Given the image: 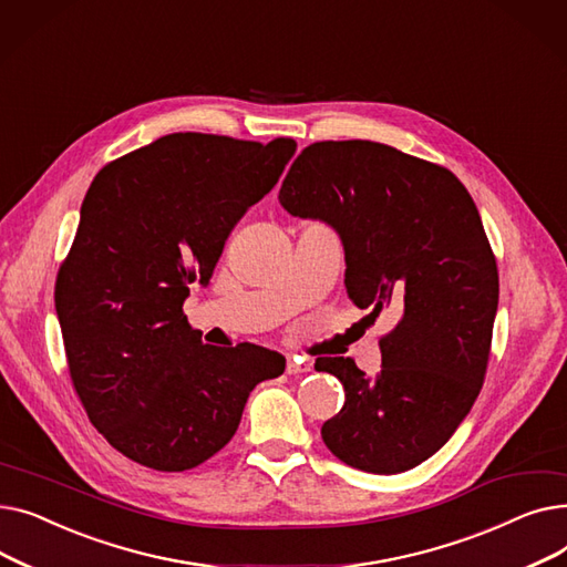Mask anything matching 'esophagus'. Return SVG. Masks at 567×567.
<instances>
[{"label": "esophagus", "instance_id": "esophagus-1", "mask_svg": "<svg viewBox=\"0 0 567 567\" xmlns=\"http://www.w3.org/2000/svg\"><path fill=\"white\" fill-rule=\"evenodd\" d=\"M303 372H310V363L306 359L293 355V359L287 361V374H303Z\"/></svg>", "mask_w": 567, "mask_h": 567}]
</instances>
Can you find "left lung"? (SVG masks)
I'll list each match as a JSON object with an SVG mask.
<instances>
[{"mask_svg":"<svg viewBox=\"0 0 567 567\" xmlns=\"http://www.w3.org/2000/svg\"><path fill=\"white\" fill-rule=\"evenodd\" d=\"M278 199L338 229L355 306L398 312L374 379L344 355L317 359L347 398L321 427L326 449L368 473L419 466L466 419L487 372L498 268L478 208L451 169L370 140L306 146Z\"/></svg>","mask_w":567,"mask_h":567,"instance_id":"obj_1","label":"left lung"}]
</instances>
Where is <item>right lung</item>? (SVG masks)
<instances>
[{"mask_svg":"<svg viewBox=\"0 0 567 567\" xmlns=\"http://www.w3.org/2000/svg\"><path fill=\"white\" fill-rule=\"evenodd\" d=\"M293 152L291 137L172 133L89 186L54 308L89 421L128 460L199 466L229 443L255 385L285 372L278 351L202 344L184 301L212 280L234 225Z\"/></svg>","mask_w":567,"mask_h":567,"instance_id":"1","label":"right lung"}]
</instances>
